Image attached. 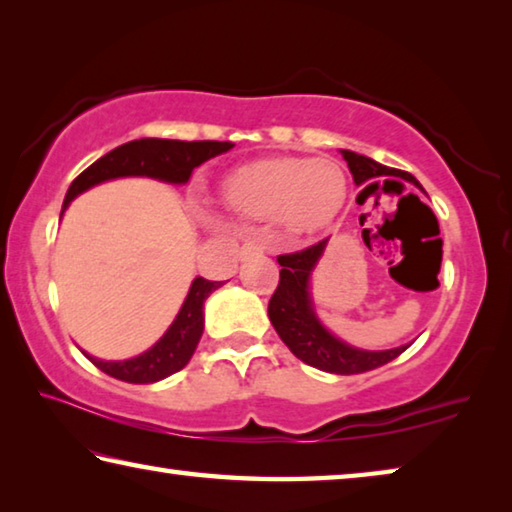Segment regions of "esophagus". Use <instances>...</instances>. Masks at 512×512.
<instances>
[{"mask_svg":"<svg viewBox=\"0 0 512 512\" xmlns=\"http://www.w3.org/2000/svg\"><path fill=\"white\" fill-rule=\"evenodd\" d=\"M255 253H262V244H259V241H255V239L244 241V246L239 248V255L241 257H250V255H255Z\"/></svg>","mask_w":512,"mask_h":512,"instance_id":"obj_1","label":"esophagus"}]
</instances>
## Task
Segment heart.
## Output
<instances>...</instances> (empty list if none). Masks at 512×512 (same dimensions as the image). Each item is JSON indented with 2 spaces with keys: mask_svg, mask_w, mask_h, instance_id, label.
Segmentation results:
<instances>
[{
  "mask_svg": "<svg viewBox=\"0 0 512 512\" xmlns=\"http://www.w3.org/2000/svg\"><path fill=\"white\" fill-rule=\"evenodd\" d=\"M228 210L273 219L289 235H311L334 219L348 198V178L327 158H273L244 164L221 185Z\"/></svg>",
  "mask_w": 512,
  "mask_h": 512,
  "instance_id": "1",
  "label": "heart"
}]
</instances>
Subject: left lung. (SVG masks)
<instances>
[{
	"mask_svg": "<svg viewBox=\"0 0 512 512\" xmlns=\"http://www.w3.org/2000/svg\"><path fill=\"white\" fill-rule=\"evenodd\" d=\"M343 160L348 162V169L354 178V185H363L368 180L393 176L402 178L424 192L422 185L415 180L411 173L391 169L386 164H379L377 160L368 158V155H359L348 149H341ZM427 194V192H424ZM327 241H318L316 246H309L300 253L282 255L277 257L282 271H280V284L273 293L271 302H268V318L275 332L280 334L284 345L296 354L300 361L307 366H314L318 370L334 372V375H357V372H366L372 368L384 366V363L393 361L395 357L409 348V345H400V348L391 350H361L354 345L341 341L339 336L329 332L318 318V311L314 307V298H311V275H314L316 266L323 257Z\"/></svg>",
	"mask_w": 512,
	"mask_h": 512,
	"instance_id": "obj_1",
	"label": "left lung"
}]
</instances>
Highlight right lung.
<instances>
[{
	"label": "right lung",
	"instance_id": "add662e5",
	"mask_svg": "<svg viewBox=\"0 0 512 512\" xmlns=\"http://www.w3.org/2000/svg\"><path fill=\"white\" fill-rule=\"evenodd\" d=\"M232 142H180V140H158V137H144L117 146L92 162L79 178L69 185L63 203V212L88 189L117 178H153L169 185H185L192 178V171L201 167L214 155H221L232 149ZM221 287V282H210L205 277H194L192 287L178 309L176 318L158 341L149 350L131 359L106 361L92 357L81 350L94 366L106 372V375L128 381V384H155L173 372L183 370L196 350L205 327V300L212 291Z\"/></svg>",
	"mask_w": 512,
	"mask_h": 512
}]
</instances>
